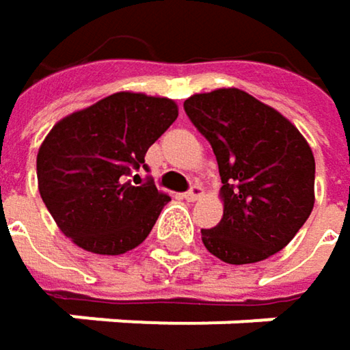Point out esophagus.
<instances>
[{
	"label": "esophagus",
	"instance_id": "1",
	"mask_svg": "<svg viewBox=\"0 0 350 350\" xmlns=\"http://www.w3.org/2000/svg\"><path fill=\"white\" fill-rule=\"evenodd\" d=\"M188 202H194V200H198L200 196H202V186H198V184H194L188 192H184L182 194Z\"/></svg>",
	"mask_w": 350,
	"mask_h": 350
}]
</instances>
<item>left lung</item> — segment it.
<instances>
[{
  "mask_svg": "<svg viewBox=\"0 0 350 350\" xmlns=\"http://www.w3.org/2000/svg\"><path fill=\"white\" fill-rule=\"evenodd\" d=\"M184 111L213 146L223 182V219L200 231L204 247L233 265L282 251L314 206V154L304 135L241 89L192 95Z\"/></svg>",
  "mask_w": 350,
  "mask_h": 350,
  "instance_id": "obj_1",
  "label": "left lung"
}]
</instances>
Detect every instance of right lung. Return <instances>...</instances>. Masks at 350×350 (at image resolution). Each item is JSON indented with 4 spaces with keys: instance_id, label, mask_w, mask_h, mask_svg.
Wrapping results in <instances>:
<instances>
[{
    "instance_id": "add662e5",
    "label": "right lung",
    "mask_w": 350,
    "mask_h": 350,
    "mask_svg": "<svg viewBox=\"0 0 350 350\" xmlns=\"http://www.w3.org/2000/svg\"><path fill=\"white\" fill-rule=\"evenodd\" d=\"M176 117L172 99L121 91L50 129L36 158L38 190L72 243L99 255L144 243L170 196L152 180L135 182V170H148V148ZM131 175L133 183L126 180Z\"/></svg>"
}]
</instances>
